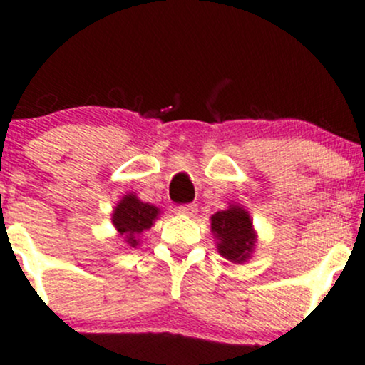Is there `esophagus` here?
Here are the masks:
<instances>
[{"instance_id":"1","label":"esophagus","mask_w":365,"mask_h":365,"mask_svg":"<svg viewBox=\"0 0 365 365\" xmlns=\"http://www.w3.org/2000/svg\"><path fill=\"white\" fill-rule=\"evenodd\" d=\"M175 212L180 216H187V217H194L197 215V206L195 204H188V206H180L175 209Z\"/></svg>"}]
</instances>
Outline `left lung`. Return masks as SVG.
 Instances as JSON below:
<instances>
[{"label": "left lung", "instance_id": "obj_1", "mask_svg": "<svg viewBox=\"0 0 365 365\" xmlns=\"http://www.w3.org/2000/svg\"><path fill=\"white\" fill-rule=\"evenodd\" d=\"M211 233L216 238V249L226 261L244 264L252 257L257 232L247 209L230 204L223 211L211 216Z\"/></svg>", "mask_w": 365, "mask_h": 365}]
</instances>
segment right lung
<instances>
[{
  "instance_id": "1",
  "label": "right lung",
  "mask_w": 365,
  "mask_h": 365,
  "mask_svg": "<svg viewBox=\"0 0 365 365\" xmlns=\"http://www.w3.org/2000/svg\"><path fill=\"white\" fill-rule=\"evenodd\" d=\"M159 215L161 209L149 202H142L139 197L130 192L121 197L120 202L113 209L111 223L125 244L137 249V245H140L142 233L148 232Z\"/></svg>"
}]
</instances>
